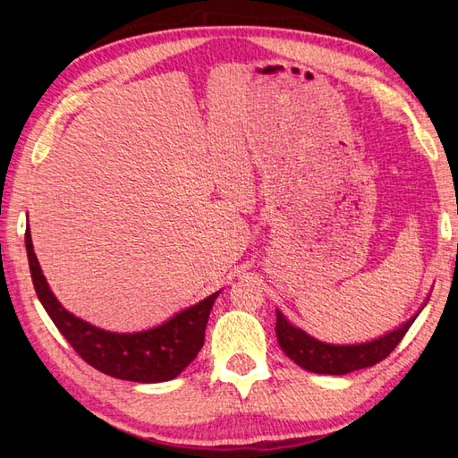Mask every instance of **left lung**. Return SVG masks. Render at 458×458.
I'll return each mask as SVG.
<instances>
[{
  "label": "left lung",
  "mask_w": 458,
  "mask_h": 458,
  "mask_svg": "<svg viewBox=\"0 0 458 458\" xmlns=\"http://www.w3.org/2000/svg\"><path fill=\"white\" fill-rule=\"evenodd\" d=\"M417 313L397 327L392 333L379 336L376 340L362 344H327L320 340L307 335L305 330L293 327L289 320L277 310L276 335L281 350L293 360L301 368L309 369L315 374H330L343 376L354 369H362L382 362L384 358L390 356L392 350L402 343L407 330L413 325Z\"/></svg>",
  "instance_id": "8db88e82"
}]
</instances>
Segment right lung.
Returning <instances> with one entry per match:
<instances>
[{
    "mask_svg": "<svg viewBox=\"0 0 458 458\" xmlns=\"http://www.w3.org/2000/svg\"><path fill=\"white\" fill-rule=\"evenodd\" d=\"M25 248L41 305L76 354L102 374L140 384L169 382L200 352L210 309L220 291L155 328L141 333H110L74 317L58 303L38 266L29 228L25 232Z\"/></svg>",
    "mask_w": 458,
    "mask_h": 458,
    "instance_id": "1",
    "label": "right lung"
}]
</instances>
